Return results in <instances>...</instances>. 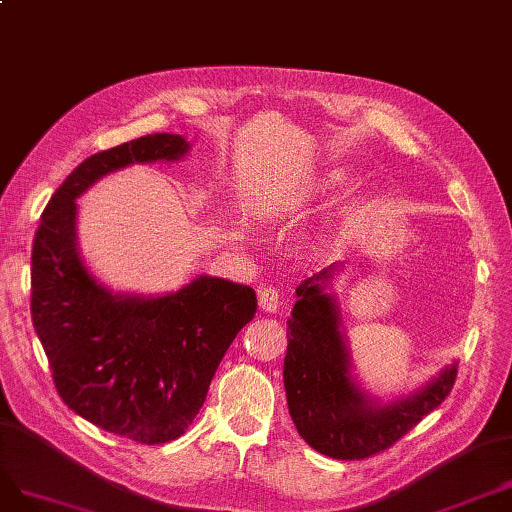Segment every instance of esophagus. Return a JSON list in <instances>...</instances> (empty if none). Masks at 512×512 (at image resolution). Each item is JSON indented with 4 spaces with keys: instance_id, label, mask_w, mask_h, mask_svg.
Wrapping results in <instances>:
<instances>
[{
    "instance_id": "34e87169",
    "label": "esophagus",
    "mask_w": 512,
    "mask_h": 512,
    "mask_svg": "<svg viewBox=\"0 0 512 512\" xmlns=\"http://www.w3.org/2000/svg\"><path fill=\"white\" fill-rule=\"evenodd\" d=\"M280 306V293L274 287H263L259 291V308L266 312H276Z\"/></svg>"
}]
</instances>
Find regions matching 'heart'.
<instances>
[{
    "mask_svg": "<svg viewBox=\"0 0 512 512\" xmlns=\"http://www.w3.org/2000/svg\"><path fill=\"white\" fill-rule=\"evenodd\" d=\"M334 183V176H325V178H321V180H317L315 185H312L308 191H306V195H310V193H319V191H323V189H327L329 185Z\"/></svg>",
    "mask_w": 512,
    "mask_h": 512,
    "instance_id": "b5f03b06",
    "label": "heart"
}]
</instances>
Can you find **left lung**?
<instances>
[{
	"label": "left lung",
	"instance_id": "left-lung-1",
	"mask_svg": "<svg viewBox=\"0 0 512 512\" xmlns=\"http://www.w3.org/2000/svg\"><path fill=\"white\" fill-rule=\"evenodd\" d=\"M342 263L306 278L287 321L283 381L289 415L312 449L334 459H366L389 449L451 393L457 361L423 387L381 402L361 389L342 334L340 308L329 291Z\"/></svg>",
	"mask_w": 512,
	"mask_h": 512
}]
</instances>
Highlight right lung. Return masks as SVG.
I'll return each mask as SVG.
<instances>
[{"instance_id":"right-lung-1","label":"right lung","mask_w":512,"mask_h":512,"mask_svg":"<svg viewBox=\"0 0 512 512\" xmlns=\"http://www.w3.org/2000/svg\"><path fill=\"white\" fill-rule=\"evenodd\" d=\"M189 148L178 134H153L91 155L48 200L31 251V321L61 400L142 444L185 434L257 295L206 274L166 295L114 293L80 255L76 200L110 172L178 161Z\"/></svg>"}]
</instances>
